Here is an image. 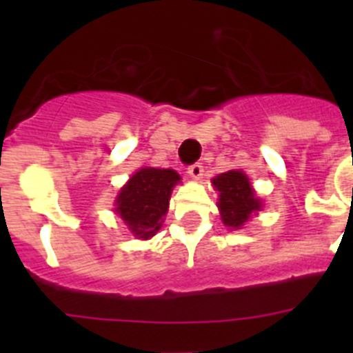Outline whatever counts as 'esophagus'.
<instances>
[{"instance_id":"obj_1","label":"esophagus","mask_w":353,"mask_h":353,"mask_svg":"<svg viewBox=\"0 0 353 353\" xmlns=\"http://www.w3.org/2000/svg\"><path fill=\"white\" fill-rule=\"evenodd\" d=\"M187 173H189V176L194 180H199L201 176H203V166L199 164V162H194V164H191V166L187 168Z\"/></svg>"}]
</instances>
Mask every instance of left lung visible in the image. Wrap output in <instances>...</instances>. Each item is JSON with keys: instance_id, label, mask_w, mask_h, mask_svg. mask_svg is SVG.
Here are the masks:
<instances>
[{"instance_id": "left-lung-1", "label": "left lung", "mask_w": 353, "mask_h": 353, "mask_svg": "<svg viewBox=\"0 0 353 353\" xmlns=\"http://www.w3.org/2000/svg\"><path fill=\"white\" fill-rule=\"evenodd\" d=\"M212 183L219 191L217 207L221 210V219L230 230L244 226L249 217L261 208V201L254 196L249 179L242 171H228L215 176Z\"/></svg>"}]
</instances>
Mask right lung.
<instances>
[{"mask_svg": "<svg viewBox=\"0 0 353 353\" xmlns=\"http://www.w3.org/2000/svg\"><path fill=\"white\" fill-rule=\"evenodd\" d=\"M180 174L173 170L143 168L132 174L117 199V214L139 239H150L164 223L173 185Z\"/></svg>", "mask_w": 353, "mask_h": 353, "instance_id": "1", "label": "right lung"}]
</instances>
